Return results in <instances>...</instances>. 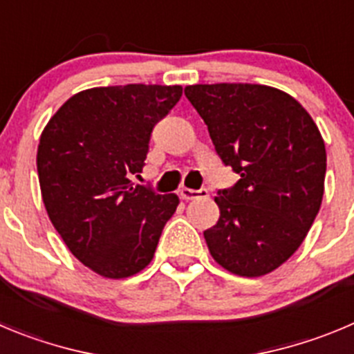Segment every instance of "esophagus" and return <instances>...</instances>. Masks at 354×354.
I'll use <instances>...</instances> for the list:
<instances>
[{
  "label": "esophagus",
  "instance_id": "34e87169",
  "mask_svg": "<svg viewBox=\"0 0 354 354\" xmlns=\"http://www.w3.org/2000/svg\"><path fill=\"white\" fill-rule=\"evenodd\" d=\"M207 194H209V191L207 189H189V187H183V189L179 191V196L183 200L203 198V196H207Z\"/></svg>",
  "mask_w": 354,
  "mask_h": 354
}]
</instances>
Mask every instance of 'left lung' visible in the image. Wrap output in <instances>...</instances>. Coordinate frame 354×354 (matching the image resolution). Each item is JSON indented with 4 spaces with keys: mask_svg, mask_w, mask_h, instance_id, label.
<instances>
[{
    "mask_svg": "<svg viewBox=\"0 0 354 354\" xmlns=\"http://www.w3.org/2000/svg\"><path fill=\"white\" fill-rule=\"evenodd\" d=\"M184 95L205 121L216 152L241 175L217 191L219 219L203 236L217 263L259 277L290 259L319 212L326 151L293 96L259 84H196Z\"/></svg>",
    "mask_w": 354,
    "mask_h": 354,
    "instance_id": "1",
    "label": "left lung"
}]
</instances>
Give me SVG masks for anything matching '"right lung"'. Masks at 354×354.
I'll use <instances>...</instances> for the list:
<instances>
[{"mask_svg": "<svg viewBox=\"0 0 354 354\" xmlns=\"http://www.w3.org/2000/svg\"><path fill=\"white\" fill-rule=\"evenodd\" d=\"M183 96L180 86L93 87L50 118L38 144L41 198L64 244L86 267L124 279L151 263L177 194L133 184L154 126Z\"/></svg>", "mask_w": 354, "mask_h": 354, "instance_id": "obj_1", "label": "right lung"}]
</instances>
